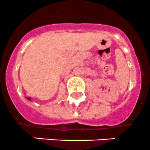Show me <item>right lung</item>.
Segmentation results:
<instances>
[{
  "label": "right lung",
  "mask_w": 150,
  "mask_h": 150,
  "mask_svg": "<svg viewBox=\"0 0 150 150\" xmlns=\"http://www.w3.org/2000/svg\"><path fill=\"white\" fill-rule=\"evenodd\" d=\"M28 98V99H29V100H30V98Z\"/></svg>",
  "instance_id": "right-lung-1"
}]
</instances>
